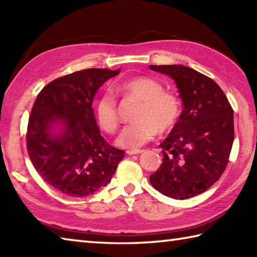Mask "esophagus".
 Segmentation results:
<instances>
[{
	"label": "esophagus",
	"mask_w": 257,
	"mask_h": 257,
	"mask_svg": "<svg viewBox=\"0 0 257 257\" xmlns=\"http://www.w3.org/2000/svg\"><path fill=\"white\" fill-rule=\"evenodd\" d=\"M125 153H127L128 155H137V154L143 153V151H142V149H128V151Z\"/></svg>",
	"instance_id": "obj_1"
}]
</instances>
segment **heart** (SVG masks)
<instances>
[{
    "label": "heart",
    "mask_w": 257,
    "mask_h": 257,
    "mask_svg": "<svg viewBox=\"0 0 257 257\" xmlns=\"http://www.w3.org/2000/svg\"><path fill=\"white\" fill-rule=\"evenodd\" d=\"M116 90L139 100L134 115L135 122L122 129L116 144L127 149H137L156 136L174 127L181 115V102L173 93L164 92V86L151 77H134L121 82ZM96 118L102 129L114 133L119 125L116 100L105 92L96 102Z\"/></svg>",
    "instance_id": "heart-1"
}]
</instances>
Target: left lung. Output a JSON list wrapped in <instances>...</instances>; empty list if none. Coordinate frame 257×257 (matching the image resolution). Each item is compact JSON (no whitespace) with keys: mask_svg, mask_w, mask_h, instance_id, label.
I'll return each instance as SVG.
<instances>
[{"mask_svg":"<svg viewBox=\"0 0 257 257\" xmlns=\"http://www.w3.org/2000/svg\"><path fill=\"white\" fill-rule=\"evenodd\" d=\"M173 78L183 110L160 145L163 163L149 177L154 189L184 200L204 192L225 171L234 142V111L220 86L183 65H151Z\"/></svg>","mask_w":257,"mask_h":257,"instance_id":"1","label":"left lung"}]
</instances>
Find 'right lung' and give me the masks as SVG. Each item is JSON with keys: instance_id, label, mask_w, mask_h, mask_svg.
<instances>
[{"instance_id": "1", "label": "right lung", "mask_w": 257, "mask_h": 257, "mask_svg": "<svg viewBox=\"0 0 257 257\" xmlns=\"http://www.w3.org/2000/svg\"><path fill=\"white\" fill-rule=\"evenodd\" d=\"M120 69L88 68L56 78L37 96L27 149L39 175L68 197H86L111 181L123 151L101 136L92 103L99 87Z\"/></svg>"}]
</instances>
